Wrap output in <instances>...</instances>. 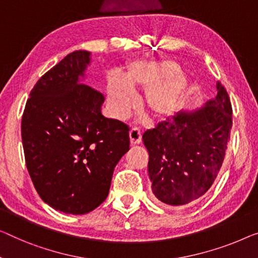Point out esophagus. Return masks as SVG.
I'll use <instances>...</instances> for the list:
<instances>
[{
    "label": "esophagus",
    "instance_id": "1",
    "mask_svg": "<svg viewBox=\"0 0 258 258\" xmlns=\"http://www.w3.org/2000/svg\"><path fill=\"white\" fill-rule=\"evenodd\" d=\"M130 139L132 145H139L142 140L141 131L138 127H133L130 131Z\"/></svg>",
    "mask_w": 258,
    "mask_h": 258
}]
</instances>
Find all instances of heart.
I'll return each instance as SVG.
<instances>
[{
  "instance_id": "1",
  "label": "heart",
  "mask_w": 258,
  "mask_h": 258,
  "mask_svg": "<svg viewBox=\"0 0 258 258\" xmlns=\"http://www.w3.org/2000/svg\"><path fill=\"white\" fill-rule=\"evenodd\" d=\"M189 87V80L179 72L175 61L167 59L140 60L128 64L124 80L112 74L107 84L111 109L124 116L134 104L130 89H145V105L151 116L163 119L178 109Z\"/></svg>"
}]
</instances>
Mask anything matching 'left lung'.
Here are the masks:
<instances>
[{
	"instance_id": "obj_1",
	"label": "left lung",
	"mask_w": 258,
	"mask_h": 258,
	"mask_svg": "<svg viewBox=\"0 0 258 258\" xmlns=\"http://www.w3.org/2000/svg\"><path fill=\"white\" fill-rule=\"evenodd\" d=\"M217 89L215 98L202 109L175 114L142 136L153 194L166 205H185L201 198L220 171L233 110L225 87L218 82Z\"/></svg>"
}]
</instances>
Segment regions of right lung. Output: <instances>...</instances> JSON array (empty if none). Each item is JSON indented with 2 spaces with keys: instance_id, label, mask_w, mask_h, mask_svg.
Returning <instances> with one entry per match:
<instances>
[{
  "instance_id": "1",
  "label": "right lung",
  "mask_w": 258,
  "mask_h": 258,
  "mask_svg": "<svg viewBox=\"0 0 258 258\" xmlns=\"http://www.w3.org/2000/svg\"><path fill=\"white\" fill-rule=\"evenodd\" d=\"M90 53H69L38 80L22 117L25 163L38 195L54 210L86 214L109 195L130 127L103 116L104 95L80 83Z\"/></svg>"
}]
</instances>
